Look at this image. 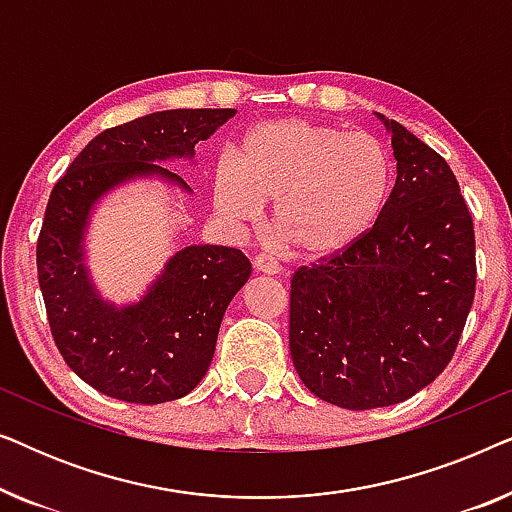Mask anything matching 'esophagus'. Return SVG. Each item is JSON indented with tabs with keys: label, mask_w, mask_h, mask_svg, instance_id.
Returning <instances> with one entry per match:
<instances>
[{
	"label": "esophagus",
	"mask_w": 512,
	"mask_h": 512,
	"mask_svg": "<svg viewBox=\"0 0 512 512\" xmlns=\"http://www.w3.org/2000/svg\"><path fill=\"white\" fill-rule=\"evenodd\" d=\"M254 268L258 272H263V275H282V265L268 254H258L254 258Z\"/></svg>",
	"instance_id": "obj_1"
}]
</instances>
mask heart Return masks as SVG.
I'll list each match as a JSON object with an SVG mask.
<instances>
[{
  "label": "heart",
  "mask_w": 512,
  "mask_h": 512,
  "mask_svg": "<svg viewBox=\"0 0 512 512\" xmlns=\"http://www.w3.org/2000/svg\"><path fill=\"white\" fill-rule=\"evenodd\" d=\"M394 186V163L366 132L310 118H277L247 132L237 160L216 167L214 202L230 223L261 219L275 200L272 226L298 254L328 256L361 240Z\"/></svg>",
  "instance_id": "obj_1"
}]
</instances>
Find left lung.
<instances>
[{
    "label": "left lung",
    "mask_w": 512,
    "mask_h": 512,
    "mask_svg": "<svg viewBox=\"0 0 512 512\" xmlns=\"http://www.w3.org/2000/svg\"><path fill=\"white\" fill-rule=\"evenodd\" d=\"M396 184L380 219L347 249L291 279L289 347L321 401L387 408L443 373L475 296L473 219L450 165L401 123Z\"/></svg>",
    "instance_id": "8db88e82"
}]
</instances>
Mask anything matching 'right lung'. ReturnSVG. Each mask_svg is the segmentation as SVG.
I'll use <instances>...</instances> for the list:
<instances>
[{"mask_svg": "<svg viewBox=\"0 0 512 512\" xmlns=\"http://www.w3.org/2000/svg\"><path fill=\"white\" fill-rule=\"evenodd\" d=\"M237 109H170L90 139L53 186L37 242L48 326L83 382L125 403L156 405L191 394L214 359L223 312L251 275L240 249L177 251L139 303L102 300L83 263V237L102 195L123 181L160 177L191 193L165 160L193 158Z\"/></svg>", "mask_w": 512, "mask_h": 512, "instance_id": "1", "label": "right lung"}]
</instances>
